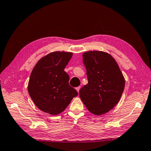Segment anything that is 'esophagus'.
Here are the masks:
<instances>
[{
  "label": "esophagus",
  "instance_id": "1",
  "mask_svg": "<svg viewBox=\"0 0 151 151\" xmlns=\"http://www.w3.org/2000/svg\"><path fill=\"white\" fill-rule=\"evenodd\" d=\"M76 90H77V91L79 93V91H80V89H81V86H78V87H77V88H76Z\"/></svg>",
  "mask_w": 151,
  "mask_h": 151
}]
</instances>
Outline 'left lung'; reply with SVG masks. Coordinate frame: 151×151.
<instances>
[{"label": "left lung", "instance_id": "8db88e82", "mask_svg": "<svg viewBox=\"0 0 151 151\" xmlns=\"http://www.w3.org/2000/svg\"><path fill=\"white\" fill-rule=\"evenodd\" d=\"M88 83L79 95L88 110L100 115L111 110L124 88V78L117 62L102 51H89L83 54Z\"/></svg>", "mask_w": 151, "mask_h": 151}]
</instances>
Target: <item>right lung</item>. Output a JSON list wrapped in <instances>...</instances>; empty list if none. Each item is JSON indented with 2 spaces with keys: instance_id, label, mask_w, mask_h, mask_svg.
Here are the masks:
<instances>
[{
  "instance_id": "obj_1",
  "label": "right lung",
  "mask_w": 151,
  "mask_h": 151,
  "mask_svg": "<svg viewBox=\"0 0 151 151\" xmlns=\"http://www.w3.org/2000/svg\"><path fill=\"white\" fill-rule=\"evenodd\" d=\"M71 52H54L42 58L30 75L28 91L41 111L57 115L67 108L78 92L69 84V76L64 71Z\"/></svg>"
}]
</instances>
